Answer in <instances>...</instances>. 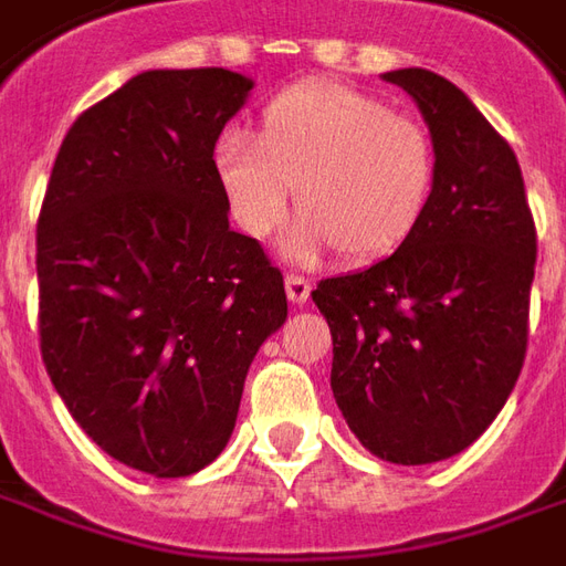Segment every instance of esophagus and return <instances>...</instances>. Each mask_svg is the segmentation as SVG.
<instances>
[{
  "mask_svg": "<svg viewBox=\"0 0 566 566\" xmlns=\"http://www.w3.org/2000/svg\"><path fill=\"white\" fill-rule=\"evenodd\" d=\"M284 291H287V300H291V303L303 306V303L310 300L312 284L310 279H303V275H287V279H284Z\"/></svg>",
  "mask_w": 566,
  "mask_h": 566,
  "instance_id": "esophagus-1",
  "label": "esophagus"
}]
</instances>
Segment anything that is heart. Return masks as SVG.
<instances>
[{"mask_svg": "<svg viewBox=\"0 0 566 566\" xmlns=\"http://www.w3.org/2000/svg\"><path fill=\"white\" fill-rule=\"evenodd\" d=\"M214 174L229 214L270 239L296 208L284 256L310 263L331 248L355 263L398 251L417 232L434 189V146L417 118L367 91L303 82L275 94L260 132H227Z\"/></svg>", "mask_w": 566, "mask_h": 566, "instance_id": "1", "label": "heart"}]
</instances>
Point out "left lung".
I'll return each mask as SVG.
<instances>
[{
    "label": "left lung",
    "instance_id": "1",
    "mask_svg": "<svg viewBox=\"0 0 566 566\" xmlns=\"http://www.w3.org/2000/svg\"><path fill=\"white\" fill-rule=\"evenodd\" d=\"M382 78L429 125L432 201L392 256L324 279L312 300L343 420L379 460L426 465L478 441L515 389L536 229L512 146L453 82L420 66Z\"/></svg>",
    "mask_w": 566,
    "mask_h": 566
}]
</instances>
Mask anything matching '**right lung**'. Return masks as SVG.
<instances>
[{
	"label": "right lung",
	"mask_w": 566,
	"mask_h": 566,
	"mask_svg": "<svg viewBox=\"0 0 566 566\" xmlns=\"http://www.w3.org/2000/svg\"><path fill=\"white\" fill-rule=\"evenodd\" d=\"M254 78L146 70L73 122L35 229L42 361L128 469L187 478L235 429L248 367L287 318L282 272L229 229L214 146Z\"/></svg>",
	"instance_id": "1"
}]
</instances>
